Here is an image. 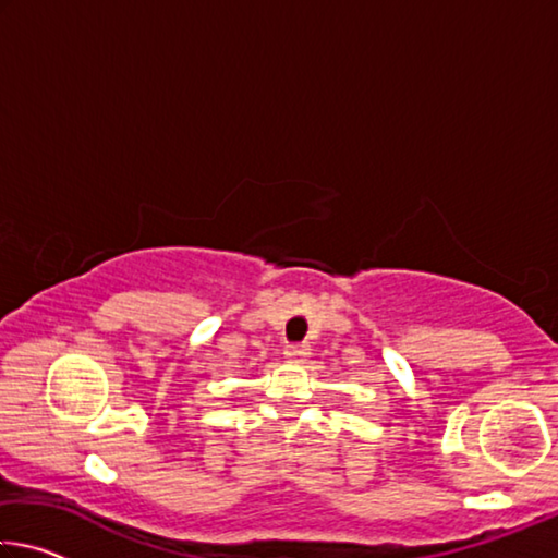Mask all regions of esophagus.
Masks as SVG:
<instances>
[{
  "label": "esophagus",
  "instance_id": "1",
  "mask_svg": "<svg viewBox=\"0 0 558 558\" xmlns=\"http://www.w3.org/2000/svg\"><path fill=\"white\" fill-rule=\"evenodd\" d=\"M286 356L290 359V362H305V359L310 356V347L305 342H292L286 347Z\"/></svg>",
  "mask_w": 558,
  "mask_h": 558
}]
</instances>
